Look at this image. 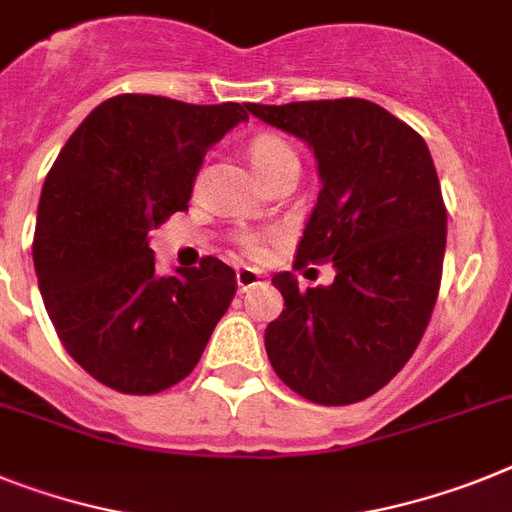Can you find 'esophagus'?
Here are the masks:
<instances>
[{"label":"esophagus","instance_id":"1","mask_svg":"<svg viewBox=\"0 0 512 512\" xmlns=\"http://www.w3.org/2000/svg\"><path fill=\"white\" fill-rule=\"evenodd\" d=\"M260 273H257V270H252V268H239L236 270V289L239 291H249L252 289V286H257V283H260Z\"/></svg>","mask_w":512,"mask_h":512}]
</instances>
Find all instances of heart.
<instances>
[{
    "label": "heart",
    "instance_id": "heart-1",
    "mask_svg": "<svg viewBox=\"0 0 512 512\" xmlns=\"http://www.w3.org/2000/svg\"><path fill=\"white\" fill-rule=\"evenodd\" d=\"M286 158H296L294 150L283 143V140H278V137H257L255 143H252V148H249V161H252L255 174H263V171L273 169L276 163L286 161ZM242 244L244 249H247V255H263V244H260L257 236H244Z\"/></svg>",
    "mask_w": 512,
    "mask_h": 512
}]
</instances>
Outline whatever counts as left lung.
Returning a JSON list of instances; mask_svg holds the SVG:
<instances>
[{"mask_svg": "<svg viewBox=\"0 0 512 512\" xmlns=\"http://www.w3.org/2000/svg\"><path fill=\"white\" fill-rule=\"evenodd\" d=\"M247 111L315 153L322 187L296 265L336 268L307 291L273 276L286 309L265 328L270 364L307 401H364L409 362L440 291L448 213L427 143L364 98Z\"/></svg>", "mask_w": 512, "mask_h": 512, "instance_id": "obj_1", "label": "left lung"}]
</instances>
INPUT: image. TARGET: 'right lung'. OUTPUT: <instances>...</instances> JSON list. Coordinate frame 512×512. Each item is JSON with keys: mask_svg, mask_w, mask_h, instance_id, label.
I'll return each instance as SVG.
<instances>
[{"mask_svg": "<svg viewBox=\"0 0 512 512\" xmlns=\"http://www.w3.org/2000/svg\"><path fill=\"white\" fill-rule=\"evenodd\" d=\"M239 103L124 93L64 143L38 203L33 265L67 354L119 393L171 388L200 362L231 299L216 257L158 276L150 231L192 197L203 158L247 122Z\"/></svg>", "mask_w": 512, "mask_h": 512, "instance_id": "obj_1", "label": "right lung"}]
</instances>
